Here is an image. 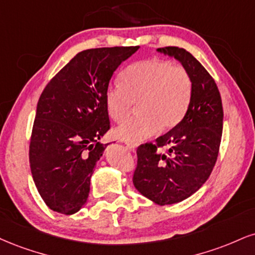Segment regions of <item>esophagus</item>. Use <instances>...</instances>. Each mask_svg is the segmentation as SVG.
I'll return each instance as SVG.
<instances>
[{
	"label": "esophagus",
	"mask_w": 255,
	"mask_h": 255,
	"mask_svg": "<svg viewBox=\"0 0 255 255\" xmlns=\"http://www.w3.org/2000/svg\"><path fill=\"white\" fill-rule=\"evenodd\" d=\"M126 146H127V147H128V148H129L131 152H135V149H136V145H135V143H131V142H127V141H126Z\"/></svg>",
	"instance_id": "esophagus-1"
}]
</instances>
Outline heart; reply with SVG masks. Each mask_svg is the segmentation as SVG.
<instances>
[{"label": "heart", "mask_w": 255, "mask_h": 255, "mask_svg": "<svg viewBox=\"0 0 255 255\" xmlns=\"http://www.w3.org/2000/svg\"><path fill=\"white\" fill-rule=\"evenodd\" d=\"M120 84L104 95L107 112L115 122L128 118L137 103L139 116L115 129V136L135 143L167 130L182 121L191 100L192 83L182 66L167 60L146 59L131 64L120 75Z\"/></svg>", "instance_id": "1"}]
</instances>
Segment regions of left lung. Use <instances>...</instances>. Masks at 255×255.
I'll use <instances>...</instances> for the list:
<instances>
[{
	"mask_svg": "<svg viewBox=\"0 0 255 255\" xmlns=\"http://www.w3.org/2000/svg\"><path fill=\"white\" fill-rule=\"evenodd\" d=\"M189 73L191 100L182 121L154 143L140 145L134 171L135 189L155 204L182 202L194 195L209 178L219 155L223 109L215 81L199 61L184 48L162 47ZM159 148H166L160 153Z\"/></svg>",
	"mask_w": 255,
	"mask_h": 255,
	"instance_id": "8db88e82",
	"label": "left lung"
}]
</instances>
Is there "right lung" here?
<instances>
[{
    "mask_svg": "<svg viewBox=\"0 0 255 255\" xmlns=\"http://www.w3.org/2000/svg\"><path fill=\"white\" fill-rule=\"evenodd\" d=\"M139 50L102 47L76 54L46 85L29 143L33 180L50 209L72 215L87 203L110 128L104 102L113 73Z\"/></svg>",
    "mask_w": 255,
    "mask_h": 255,
    "instance_id": "obj_1",
    "label": "right lung"
}]
</instances>
